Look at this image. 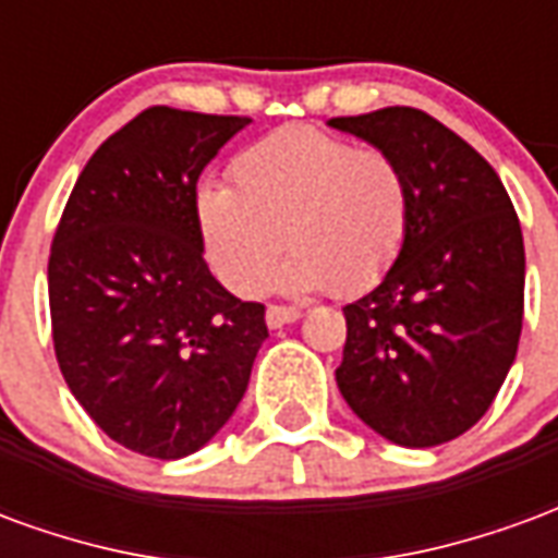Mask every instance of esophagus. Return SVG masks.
Listing matches in <instances>:
<instances>
[{
  "instance_id": "obj_1",
  "label": "esophagus",
  "mask_w": 558,
  "mask_h": 558,
  "mask_svg": "<svg viewBox=\"0 0 558 558\" xmlns=\"http://www.w3.org/2000/svg\"><path fill=\"white\" fill-rule=\"evenodd\" d=\"M295 319H302V311H299V307H283V304H268V311H266L268 328L290 326V323H295Z\"/></svg>"
}]
</instances>
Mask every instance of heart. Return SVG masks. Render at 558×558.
Masks as SVG:
<instances>
[{
  "label": "heart",
  "instance_id": "heart-1",
  "mask_svg": "<svg viewBox=\"0 0 558 558\" xmlns=\"http://www.w3.org/2000/svg\"><path fill=\"white\" fill-rule=\"evenodd\" d=\"M232 187L203 184L196 227L215 275L256 295L290 251L278 287L355 295L398 263L410 230V182L395 158L316 128H283L232 160Z\"/></svg>",
  "mask_w": 558,
  "mask_h": 558
}]
</instances>
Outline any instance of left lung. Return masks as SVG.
Here are the masks:
<instances>
[{
  "label": "left lung",
  "instance_id": "obj_1",
  "mask_svg": "<svg viewBox=\"0 0 558 558\" xmlns=\"http://www.w3.org/2000/svg\"><path fill=\"white\" fill-rule=\"evenodd\" d=\"M400 163L410 230L379 287L343 307L335 371L359 418L403 448H433L490 410L523 328L526 254L499 175L415 107L328 122Z\"/></svg>",
  "mask_w": 558,
  "mask_h": 558
}]
</instances>
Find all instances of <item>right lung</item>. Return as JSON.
<instances>
[{
    "label": "right lung",
    "mask_w": 558,
    "mask_h": 558,
    "mask_svg": "<svg viewBox=\"0 0 558 558\" xmlns=\"http://www.w3.org/2000/svg\"><path fill=\"white\" fill-rule=\"evenodd\" d=\"M251 119L148 107L80 172L50 247V319L71 395L113 442L199 451L244 398L266 307L211 278L196 179Z\"/></svg>",
    "instance_id": "add662e5"
}]
</instances>
